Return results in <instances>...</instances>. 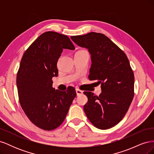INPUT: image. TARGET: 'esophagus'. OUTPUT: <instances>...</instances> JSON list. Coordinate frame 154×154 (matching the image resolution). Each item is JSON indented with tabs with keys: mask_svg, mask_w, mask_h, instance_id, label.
Listing matches in <instances>:
<instances>
[{
	"mask_svg": "<svg viewBox=\"0 0 154 154\" xmlns=\"http://www.w3.org/2000/svg\"><path fill=\"white\" fill-rule=\"evenodd\" d=\"M76 92L77 96H80V95H82L83 94V91H80V89H78V88H76Z\"/></svg>",
	"mask_w": 154,
	"mask_h": 154,
	"instance_id": "1",
	"label": "esophagus"
}]
</instances>
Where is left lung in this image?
<instances>
[{"mask_svg":"<svg viewBox=\"0 0 154 154\" xmlns=\"http://www.w3.org/2000/svg\"><path fill=\"white\" fill-rule=\"evenodd\" d=\"M71 38L88 49L92 61L88 79L101 84L98 96L91 92H83L88 98L83 106L87 117L99 129L112 127L123 118L134 95V75L127 55L99 32H91Z\"/></svg>","mask_w":154,"mask_h":154,"instance_id":"obj_1","label":"left lung"}]
</instances>
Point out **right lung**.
<instances>
[{
	"instance_id": "right-lung-1",
	"label": "right lung",
	"mask_w": 154,
	"mask_h": 154,
	"mask_svg": "<svg viewBox=\"0 0 154 154\" xmlns=\"http://www.w3.org/2000/svg\"><path fill=\"white\" fill-rule=\"evenodd\" d=\"M63 49L75 48L66 35L47 31L38 36L23 55L17 76L18 97L27 118L45 130L58 127L66 118L76 93L53 87V77L58 76L57 62Z\"/></svg>"
}]
</instances>
